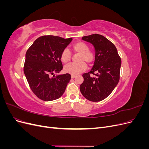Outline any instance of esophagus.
<instances>
[{
    "mask_svg": "<svg viewBox=\"0 0 149 149\" xmlns=\"http://www.w3.org/2000/svg\"><path fill=\"white\" fill-rule=\"evenodd\" d=\"M71 78H74L76 77V76H75V75H73V74H72V75L71 76Z\"/></svg>",
    "mask_w": 149,
    "mask_h": 149,
    "instance_id": "esophagus-1",
    "label": "esophagus"
}]
</instances>
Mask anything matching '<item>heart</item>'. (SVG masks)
<instances>
[{"instance_id": "b5f03b06", "label": "heart", "mask_w": 149, "mask_h": 149, "mask_svg": "<svg viewBox=\"0 0 149 149\" xmlns=\"http://www.w3.org/2000/svg\"><path fill=\"white\" fill-rule=\"evenodd\" d=\"M74 52L80 54L77 63H71L64 68V70L67 73L73 75H77L86 69V65L91 64L95 60L94 53L89 50V47L83 42H78L73 46ZM61 61L63 63H67L71 60V53L68 48L64 49L60 56Z\"/></svg>"}]
</instances>
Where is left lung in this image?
<instances>
[{"mask_svg":"<svg viewBox=\"0 0 149 149\" xmlns=\"http://www.w3.org/2000/svg\"><path fill=\"white\" fill-rule=\"evenodd\" d=\"M81 39L93 46L95 60L91 70L83 74L84 81L80 85V91L90 101H101L109 96L118 84L120 58L114 45L102 35L93 34ZM90 74L95 76L91 77Z\"/></svg>","mask_w":149,"mask_h":149,"instance_id":"8db88e82","label":"left lung"}]
</instances>
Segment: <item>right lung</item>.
<instances>
[{
	"mask_svg": "<svg viewBox=\"0 0 149 149\" xmlns=\"http://www.w3.org/2000/svg\"><path fill=\"white\" fill-rule=\"evenodd\" d=\"M52 35L35 40L25 54L24 71L31 91L40 100L51 101L60 98L71 79L68 73L57 74L63 70L61 52L72 41Z\"/></svg>",
	"mask_w": 149,
	"mask_h": 149,
	"instance_id": "add662e5",
	"label": "right lung"
}]
</instances>
